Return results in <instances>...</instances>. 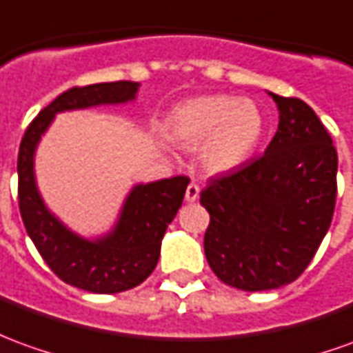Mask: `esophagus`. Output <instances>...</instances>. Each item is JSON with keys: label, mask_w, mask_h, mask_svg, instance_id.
<instances>
[{"label": "esophagus", "mask_w": 353, "mask_h": 353, "mask_svg": "<svg viewBox=\"0 0 353 353\" xmlns=\"http://www.w3.org/2000/svg\"><path fill=\"white\" fill-rule=\"evenodd\" d=\"M199 193H201V189H199V185L196 183H189L187 187V191H185V201L187 202H194L199 199Z\"/></svg>", "instance_id": "34e87169"}]
</instances>
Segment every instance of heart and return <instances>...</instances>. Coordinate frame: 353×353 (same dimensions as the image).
<instances>
[{
    "label": "heart",
    "instance_id": "heart-1",
    "mask_svg": "<svg viewBox=\"0 0 353 353\" xmlns=\"http://www.w3.org/2000/svg\"><path fill=\"white\" fill-rule=\"evenodd\" d=\"M262 134L258 105L221 93L185 101L168 118L170 139L183 149L199 147V162L208 174H228L245 164Z\"/></svg>",
    "mask_w": 353,
    "mask_h": 353
}]
</instances>
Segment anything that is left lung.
Here are the masks:
<instances>
[{"instance_id":"obj_1","label":"left lung","mask_w":353,"mask_h":353,"mask_svg":"<svg viewBox=\"0 0 353 353\" xmlns=\"http://www.w3.org/2000/svg\"><path fill=\"white\" fill-rule=\"evenodd\" d=\"M279 128L263 157L210 179L204 254L229 287L256 292L296 281L331 228L339 157L314 108L270 93Z\"/></svg>"}]
</instances>
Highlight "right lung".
Returning a JSON list of instances; mask_svg holds the SVG:
<instances>
[{
  "instance_id": "add662e5",
  "label": "right lung",
  "mask_w": 353,
  "mask_h": 353,
  "mask_svg": "<svg viewBox=\"0 0 353 353\" xmlns=\"http://www.w3.org/2000/svg\"><path fill=\"white\" fill-rule=\"evenodd\" d=\"M137 90V82H108L65 91L32 120L19 149V208L26 233L57 277L88 292L114 294L141 285L151 275L162 236L183 202L189 177L134 185L114 228L107 235L85 239L46 206L36 183L34 157L57 112L130 103Z\"/></svg>"
}]
</instances>
